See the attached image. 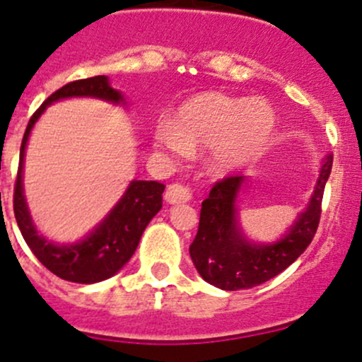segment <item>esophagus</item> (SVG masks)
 I'll use <instances>...</instances> for the list:
<instances>
[{
    "label": "esophagus",
    "instance_id": "1",
    "mask_svg": "<svg viewBox=\"0 0 362 362\" xmlns=\"http://www.w3.org/2000/svg\"><path fill=\"white\" fill-rule=\"evenodd\" d=\"M166 203L177 204V203H187L191 199V191L187 185L184 184H170L165 192Z\"/></svg>",
    "mask_w": 362,
    "mask_h": 362
}]
</instances>
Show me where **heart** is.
Listing matches in <instances>:
<instances>
[{
  "instance_id": "b5f03b06",
  "label": "heart",
  "mask_w": 362,
  "mask_h": 362,
  "mask_svg": "<svg viewBox=\"0 0 362 362\" xmlns=\"http://www.w3.org/2000/svg\"><path fill=\"white\" fill-rule=\"evenodd\" d=\"M276 128V114L265 100L201 93L185 102L170 124L156 130V144L177 156L211 147L210 166L227 173L258 154Z\"/></svg>"
}]
</instances>
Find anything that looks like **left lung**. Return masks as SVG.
Returning a JSON list of instances; mask_svg holds the SVG:
<instances>
[{
    "mask_svg": "<svg viewBox=\"0 0 362 362\" xmlns=\"http://www.w3.org/2000/svg\"><path fill=\"white\" fill-rule=\"evenodd\" d=\"M332 166L333 156H326L307 210L298 215L288 234L272 245L251 243L239 229L235 199L245 177L229 175L216 182L201 204L199 227L189 248L201 277L220 290L235 291L258 286L290 267L317 230Z\"/></svg>",
    "mask_w": 362,
    "mask_h": 362,
    "instance_id": "1",
    "label": "left lung"
}]
</instances>
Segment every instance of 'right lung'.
<instances>
[{
    "instance_id": "obj_1",
    "label": "right lung",
    "mask_w": 362,
    "mask_h": 362,
    "mask_svg": "<svg viewBox=\"0 0 362 362\" xmlns=\"http://www.w3.org/2000/svg\"><path fill=\"white\" fill-rule=\"evenodd\" d=\"M69 97H95L112 102V104L123 102L119 91L111 88L105 76H95V78L67 83L41 104V107L29 119L24 139H22L17 180H15L13 189V213L18 229L30 251L48 271L71 283L91 284L112 277L130 260L147 223L161 210L165 185L154 180H133L119 203L105 216L104 222L83 241L74 243V245H55L45 239L34 227L24 197V187H22L24 152L29 133L41 112L52 102Z\"/></svg>"
}]
</instances>
